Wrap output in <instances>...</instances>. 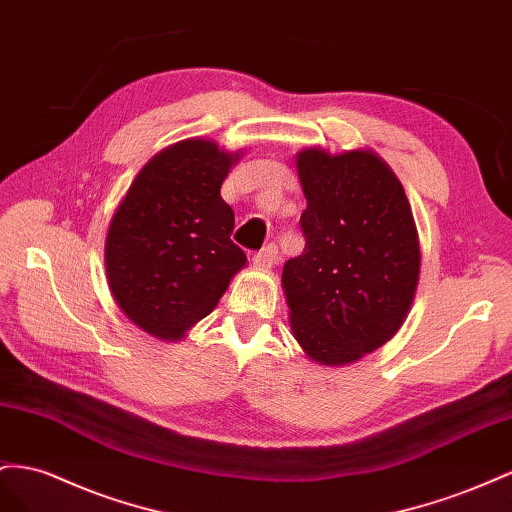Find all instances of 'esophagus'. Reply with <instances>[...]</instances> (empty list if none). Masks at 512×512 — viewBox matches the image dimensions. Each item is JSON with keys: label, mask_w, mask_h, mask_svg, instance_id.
<instances>
[{"label": "esophagus", "mask_w": 512, "mask_h": 512, "mask_svg": "<svg viewBox=\"0 0 512 512\" xmlns=\"http://www.w3.org/2000/svg\"><path fill=\"white\" fill-rule=\"evenodd\" d=\"M276 259H279V248H276V244H266L261 251H257L253 255V266L255 268H272L276 264Z\"/></svg>", "instance_id": "obj_1"}]
</instances>
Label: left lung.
<instances>
[{"mask_svg":"<svg viewBox=\"0 0 512 512\" xmlns=\"http://www.w3.org/2000/svg\"><path fill=\"white\" fill-rule=\"evenodd\" d=\"M302 255L283 268L291 332L319 364H347L394 337L410 311L420 246L397 175L367 150L296 158Z\"/></svg>","mask_w":512,"mask_h":512,"instance_id":"left-lung-1","label":"left lung"}]
</instances>
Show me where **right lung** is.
Listing matches in <instances>:
<instances>
[{"label":"right lung","mask_w":512,"mask_h":512,"mask_svg":"<svg viewBox=\"0 0 512 512\" xmlns=\"http://www.w3.org/2000/svg\"><path fill=\"white\" fill-rule=\"evenodd\" d=\"M238 154L186 139L156 154L115 212L105 246L109 289L152 337L178 341L212 313L246 255L231 242L221 186Z\"/></svg>","instance_id":"1"}]
</instances>
